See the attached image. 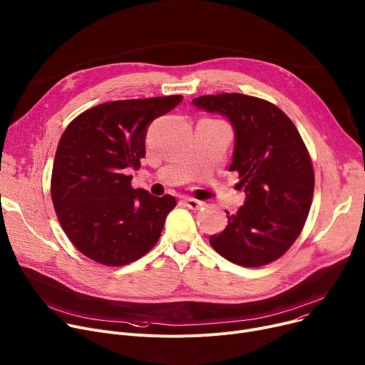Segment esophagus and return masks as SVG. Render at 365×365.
<instances>
[{
    "instance_id": "esophagus-1",
    "label": "esophagus",
    "mask_w": 365,
    "mask_h": 365,
    "mask_svg": "<svg viewBox=\"0 0 365 365\" xmlns=\"http://www.w3.org/2000/svg\"><path fill=\"white\" fill-rule=\"evenodd\" d=\"M184 202H185L187 207H188V209H191V210H199L200 207H203V206H205V203H203V202H200V200H195V199H185Z\"/></svg>"
}]
</instances>
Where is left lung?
<instances>
[{"instance_id":"left-lung-1","label":"left lung","mask_w":365,"mask_h":365,"mask_svg":"<svg viewBox=\"0 0 365 365\" xmlns=\"http://www.w3.org/2000/svg\"><path fill=\"white\" fill-rule=\"evenodd\" d=\"M206 112L227 117L235 148L230 171L240 174L245 203L227 212L228 225L210 237L227 260L259 267L279 259L298 238L310 212L314 171L294 123L276 105L242 93L192 99Z\"/></svg>"}]
</instances>
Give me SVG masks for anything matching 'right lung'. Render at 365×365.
Segmentation results:
<instances>
[{"label": "right lung", "instance_id": "obj_1", "mask_svg": "<svg viewBox=\"0 0 365 365\" xmlns=\"http://www.w3.org/2000/svg\"><path fill=\"white\" fill-rule=\"evenodd\" d=\"M181 95L114 101L74 118L55 152L51 197L61 228L86 257L128 264L153 248L177 200L131 187L130 168L146 155L149 124Z\"/></svg>", "mask_w": 365, "mask_h": 365}]
</instances>
